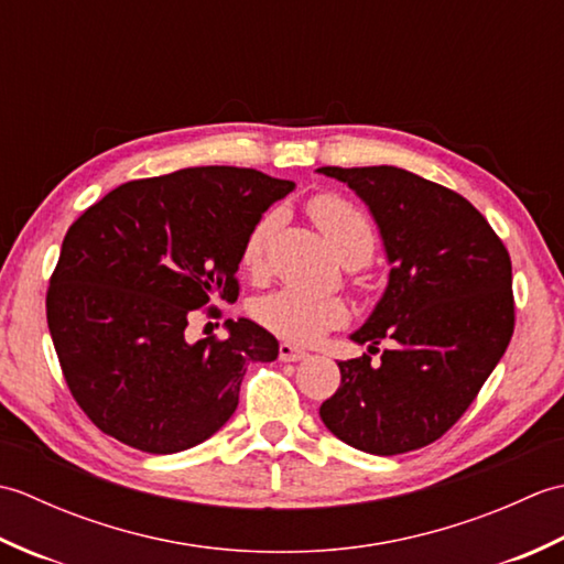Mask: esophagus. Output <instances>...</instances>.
Segmentation results:
<instances>
[{
    "mask_svg": "<svg viewBox=\"0 0 564 564\" xmlns=\"http://www.w3.org/2000/svg\"><path fill=\"white\" fill-rule=\"evenodd\" d=\"M279 358H281L283 364H295V361H303V358H307V351L297 349V346H293L289 341H283L279 346Z\"/></svg>",
    "mask_w": 564,
    "mask_h": 564,
    "instance_id": "1",
    "label": "esophagus"
}]
</instances>
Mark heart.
<instances>
[{
    "instance_id": "1",
    "label": "heart",
    "mask_w": 564,
    "mask_h": 564,
    "mask_svg": "<svg viewBox=\"0 0 564 564\" xmlns=\"http://www.w3.org/2000/svg\"><path fill=\"white\" fill-rule=\"evenodd\" d=\"M307 213L346 267H361L373 254L376 227L351 200L337 194H317L307 200ZM281 215L269 210L247 232L239 261L249 273L261 275L267 271L269 245ZM251 315L263 329H269L279 339L307 346L319 341L327 332L339 329L349 319V310H346L341 297L279 289L259 295L251 303Z\"/></svg>"
}]
</instances>
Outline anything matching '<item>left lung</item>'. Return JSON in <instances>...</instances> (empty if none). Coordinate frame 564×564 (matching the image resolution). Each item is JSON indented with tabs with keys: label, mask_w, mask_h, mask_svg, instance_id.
Wrapping results in <instances>:
<instances>
[{
	"label": "left lung",
	"mask_w": 564,
	"mask_h": 564,
	"mask_svg": "<svg viewBox=\"0 0 564 564\" xmlns=\"http://www.w3.org/2000/svg\"><path fill=\"white\" fill-rule=\"evenodd\" d=\"M349 184L380 227L390 283L351 334L370 366L341 361V386L319 416L334 436L373 455L438 441L473 404L513 334L511 259L470 200L398 166H319Z\"/></svg>",
	"instance_id": "obj_1"
}]
</instances>
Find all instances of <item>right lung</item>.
<instances>
[{
  "label": "right lung",
  "mask_w": 564,
  "mask_h": 564,
  "mask_svg": "<svg viewBox=\"0 0 564 564\" xmlns=\"http://www.w3.org/2000/svg\"><path fill=\"white\" fill-rule=\"evenodd\" d=\"M293 182L247 166H191L135 178L69 225L45 295L47 329L72 398L130 448L178 453L237 410L249 361L279 341L251 319L188 341L196 313L237 301L247 232Z\"/></svg>",
  "instance_id": "1"
}]
</instances>
